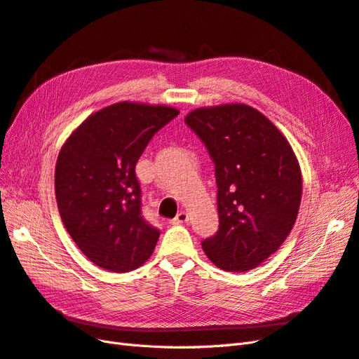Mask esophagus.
Masks as SVG:
<instances>
[{
    "label": "esophagus",
    "instance_id": "obj_1",
    "mask_svg": "<svg viewBox=\"0 0 359 359\" xmlns=\"http://www.w3.org/2000/svg\"><path fill=\"white\" fill-rule=\"evenodd\" d=\"M187 222H189V214L186 211H180L175 219H173L170 223L172 224H182V223H187Z\"/></svg>",
    "mask_w": 359,
    "mask_h": 359
}]
</instances>
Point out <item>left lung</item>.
I'll return each mask as SVG.
<instances>
[{
  "mask_svg": "<svg viewBox=\"0 0 359 359\" xmlns=\"http://www.w3.org/2000/svg\"><path fill=\"white\" fill-rule=\"evenodd\" d=\"M186 124L214 161L219 231L202 241L211 262L231 273L276 253L295 224L302 178L287 139L255 107L231 103L191 111Z\"/></svg>",
  "mask_w": 359,
  "mask_h": 359,
  "instance_id": "obj_1",
  "label": "left lung"
}]
</instances>
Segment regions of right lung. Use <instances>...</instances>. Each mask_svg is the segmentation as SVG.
<instances>
[{
	"mask_svg": "<svg viewBox=\"0 0 359 359\" xmlns=\"http://www.w3.org/2000/svg\"><path fill=\"white\" fill-rule=\"evenodd\" d=\"M178 114L163 104L119 102L90 115L62 145L55 166L58 211L97 266L128 273L153 255L160 231L144 219L135 169L149 140Z\"/></svg>",
	"mask_w": 359,
	"mask_h": 359,
	"instance_id": "1",
	"label": "right lung"
}]
</instances>
